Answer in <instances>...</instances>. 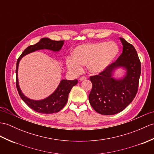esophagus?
<instances>
[{"label": "esophagus", "instance_id": "esophagus-1", "mask_svg": "<svg viewBox=\"0 0 154 154\" xmlns=\"http://www.w3.org/2000/svg\"><path fill=\"white\" fill-rule=\"evenodd\" d=\"M86 79H87V78H86L85 77H81L79 79V81H84V80H86Z\"/></svg>", "mask_w": 154, "mask_h": 154}]
</instances>
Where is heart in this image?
I'll return each instance as SVG.
<instances>
[{
  "label": "heart",
  "instance_id": "heart-1",
  "mask_svg": "<svg viewBox=\"0 0 154 154\" xmlns=\"http://www.w3.org/2000/svg\"><path fill=\"white\" fill-rule=\"evenodd\" d=\"M119 53V46L114 42L82 45L73 50L72 58H67L66 65L67 69L75 74L81 72V66H87L91 74L98 75L109 68Z\"/></svg>",
  "mask_w": 154,
  "mask_h": 154
}]
</instances>
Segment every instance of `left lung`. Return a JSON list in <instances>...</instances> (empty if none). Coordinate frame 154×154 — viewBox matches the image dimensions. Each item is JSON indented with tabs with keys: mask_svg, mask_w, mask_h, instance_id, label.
<instances>
[{
	"mask_svg": "<svg viewBox=\"0 0 154 154\" xmlns=\"http://www.w3.org/2000/svg\"><path fill=\"white\" fill-rule=\"evenodd\" d=\"M123 52L116 62L98 75L90 77L92 88L88 96L93 109L105 116L122 112L133 100L138 91L141 64L134 46L120 37ZM123 69V76L115 77L116 71Z\"/></svg>",
	"mask_w": 154,
	"mask_h": 154,
	"instance_id": "8db88e82",
	"label": "left lung"
}]
</instances>
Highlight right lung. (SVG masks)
<instances>
[{
  "label": "right lung",
  "mask_w": 154,
  "mask_h": 154,
  "mask_svg": "<svg viewBox=\"0 0 154 154\" xmlns=\"http://www.w3.org/2000/svg\"><path fill=\"white\" fill-rule=\"evenodd\" d=\"M63 45V41H53L48 38H42L37 44L29 46L21 54L17 61L16 64V87L21 98L23 102L35 112L41 113L50 114L58 112L62 109L67 102L68 96L71 88L76 85L77 80L62 79L56 90L44 99L32 100L27 98L21 91L18 82V66L21 58L29 54L39 50H48L54 52H58Z\"/></svg>",
  "instance_id": "right-lung-1"
}]
</instances>
